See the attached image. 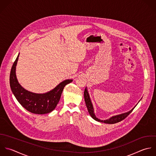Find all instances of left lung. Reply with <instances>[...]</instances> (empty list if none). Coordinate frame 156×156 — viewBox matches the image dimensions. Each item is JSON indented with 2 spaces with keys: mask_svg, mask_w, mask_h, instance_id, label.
Returning <instances> with one entry per match:
<instances>
[{
  "mask_svg": "<svg viewBox=\"0 0 156 156\" xmlns=\"http://www.w3.org/2000/svg\"><path fill=\"white\" fill-rule=\"evenodd\" d=\"M84 100H85V103H86V107L87 108V110H88V112H89V114H90V115L91 116V117L94 119L95 120L97 121V122H101V123H108V124H114V123H118V122H121L122 120H124L126 117L128 116V115H129L131 112L133 111V110L135 108V107L137 106V105L129 111L127 112H125V113H123V114H119V115H114V116H112L111 117V118H109V119H107V120H100L99 119H98L95 113H94V106H93V105L92 103V101H91V100H90V95L89 94V92H88V90H87V87H86L85 90H84Z\"/></svg>",
  "mask_w": 156,
  "mask_h": 156,
  "instance_id": "8db88e82",
  "label": "left lung"
}]
</instances>
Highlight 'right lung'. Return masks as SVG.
Returning <instances> with one entry per match:
<instances>
[{
  "label": "right lung",
  "instance_id": "1",
  "mask_svg": "<svg viewBox=\"0 0 156 156\" xmlns=\"http://www.w3.org/2000/svg\"><path fill=\"white\" fill-rule=\"evenodd\" d=\"M19 53L12 66L9 75L11 91L18 102L28 111L36 114H45L53 111L57 106L64 87L73 80L60 83L51 90L44 94H36L25 89L18 82L16 68Z\"/></svg>",
  "mask_w": 156,
  "mask_h": 156
}]
</instances>
